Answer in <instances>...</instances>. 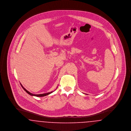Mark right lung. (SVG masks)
Instances as JSON below:
<instances>
[{"mask_svg": "<svg viewBox=\"0 0 131 131\" xmlns=\"http://www.w3.org/2000/svg\"><path fill=\"white\" fill-rule=\"evenodd\" d=\"M20 85H21L22 88L24 89V90H25V91H26V92L28 94H29V95H31V96H36V97H44V96H47V95H49L51 93L53 92L52 91H51V92H50L47 93L41 94H33L31 93L30 92H29L28 91H27L26 89L25 88V87H24L21 84H20Z\"/></svg>", "mask_w": 131, "mask_h": 131, "instance_id": "1", "label": "right lung"}]
</instances>
